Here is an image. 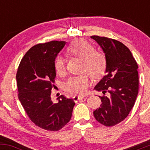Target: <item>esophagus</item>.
<instances>
[{"label": "esophagus", "mask_w": 150, "mask_h": 150, "mask_svg": "<svg viewBox=\"0 0 150 150\" xmlns=\"http://www.w3.org/2000/svg\"><path fill=\"white\" fill-rule=\"evenodd\" d=\"M83 98H85V96H75V97H73V99L75 101H77L78 100H80V99H83Z\"/></svg>", "instance_id": "esophagus-1"}]
</instances>
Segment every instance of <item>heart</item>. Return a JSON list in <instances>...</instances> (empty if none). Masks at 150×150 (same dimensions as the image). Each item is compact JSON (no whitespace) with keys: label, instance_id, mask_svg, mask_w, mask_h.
Returning a JSON list of instances; mask_svg holds the SVG:
<instances>
[{"label":"heart","instance_id":"b5f03b06","mask_svg":"<svg viewBox=\"0 0 150 150\" xmlns=\"http://www.w3.org/2000/svg\"><path fill=\"white\" fill-rule=\"evenodd\" d=\"M68 51L73 56L82 60V70L87 72L90 76L97 78L104 74L106 65L105 56L100 51H95L90 43L82 39H75L68 46ZM54 66L57 73L63 74L65 70L64 59L58 57L55 61ZM89 84L88 75L83 74L70 77L65 83V89L73 94H83Z\"/></svg>","mask_w":150,"mask_h":150}]
</instances>
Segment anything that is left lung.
I'll list each match as a JSON object with an SVG mask.
<instances>
[{
	"label": "left lung",
	"mask_w": 150,
	"mask_h": 150,
	"mask_svg": "<svg viewBox=\"0 0 150 150\" xmlns=\"http://www.w3.org/2000/svg\"><path fill=\"white\" fill-rule=\"evenodd\" d=\"M105 53L106 75L94 87L101 92L100 107L93 112L105 126H113L128 116L138 94L139 77L135 58L127 46L107 37L92 36Z\"/></svg>",
	"instance_id": "obj_1"
}]
</instances>
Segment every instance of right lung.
<instances>
[{
	"label": "right lung",
	"mask_w": 150,
	"mask_h": 150,
	"mask_svg": "<svg viewBox=\"0 0 150 150\" xmlns=\"http://www.w3.org/2000/svg\"><path fill=\"white\" fill-rule=\"evenodd\" d=\"M66 42L52 41L34 46L25 53L16 75L18 98L29 118L44 130L58 131L70 121L75 103L63 95L51 100L58 53Z\"/></svg>",
	"instance_id": "right-lung-1"
}]
</instances>
